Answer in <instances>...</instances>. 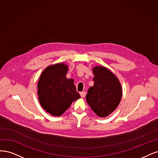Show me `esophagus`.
<instances>
[{"label":"esophagus","mask_w":158,"mask_h":158,"mask_svg":"<svg viewBox=\"0 0 158 158\" xmlns=\"http://www.w3.org/2000/svg\"><path fill=\"white\" fill-rule=\"evenodd\" d=\"M80 95H81V97H85V96H86V92L85 91H83V92H81L80 93Z\"/></svg>","instance_id":"obj_1"}]
</instances>
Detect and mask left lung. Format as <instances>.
<instances>
[{
    "label": "left lung",
    "instance_id": "8db88e82",
    "mask_svg": "<svg viewBox=\"0 0 158 158\" xmlns=\"http://www.w3.org/2000/svg\"><path fill=\"white\" fill-rule=\"evenodd\" d=\"M94 85L86 99L90 108L100 118L109 115L118 106L122 96L121 84L116 76L102 66L93 68Z\"/></svg>",
    "mask_w": 158,
    "mask_h": 158
}]
</instances>
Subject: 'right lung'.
<instances>
[{
    "mask_svg": "<svg viewBox=\"0 0 158 158\" xmlns=\"http://www.w3.org/2000/svg\"><path fill=\"white\" fill-rule=\"evenodd\" d=\"M68 65L60 63L48 66L40 75L38 83L39 102L43 108L54 116H60L73 102L81 96L72 79L65 77Z\"/></svg>",
    "mask_w": 158,
    "mask_h": 158,
    "instance_id": "obj_1",
    "label": "right lung"
}]
</instances>
